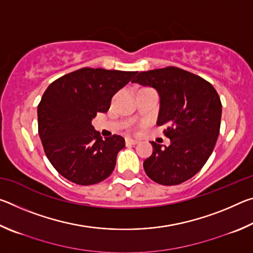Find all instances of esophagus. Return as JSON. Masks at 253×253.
Returning <instances> with one entry per match:
<instances>
[{
  "label": "esophagus",
  "mask_w": 253,
  "mask_h": 253,
  "mask_svg": "<svg viewBox=\"0 0 253 253\" xmlns=\"http://www.w3.org/2000/svg\"><path fill=\"white\" fill-rule=\"evenodd\" d=\"M125 142H126V145H136V144H138V140L132 139V138H130V137H127V138L125 139Z\"/></svg>",
  "instance_id": "34e87169"
}]
</instances>
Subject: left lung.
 <instances>
[{
	"label": "left lung",
	"instance_id": "1",
	"mask_svg": "<svg viewBox=\"0 0 253 253\" xmlns=\"http://www.w3.org/2000/svg\"><path fill=\"white\" fill-rule=\"evenodd\" d=\"M131 83L155 88L161 98L157 125H165L170 145L151 142L144 162L147 176L162 185H177L203 168L220 134L222 104L213 85L200 76L166 67L139 72Z\"/></svg>",
	"mask_w": 253,
	"mask_h": 253
}]
</instances>
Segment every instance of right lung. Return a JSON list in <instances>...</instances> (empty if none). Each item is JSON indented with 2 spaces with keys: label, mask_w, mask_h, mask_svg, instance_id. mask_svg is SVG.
Returning a JSON list of instances; mask_svg holds the SVG:
<instances>
[{
  "label": "right lung",
  "mask_w": 253,
  "mask_h": 253,
  "mask_svg": "<svg viewBox=\"0 0 253 253\" xmlns=\"http://www.w3.org/2000/svg\"><path fill=\"white\" fill-rule=\"evenodd\" d=\"M137 71L81 68L51 84L38 105V129L44 153L60 175L92 185L113 173L125 139H102L92 118L109 109L111 98Z\"/></svg>",
  "instance_id": "right-lung-1"
}]
</instances>
